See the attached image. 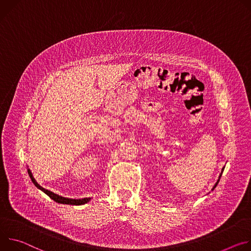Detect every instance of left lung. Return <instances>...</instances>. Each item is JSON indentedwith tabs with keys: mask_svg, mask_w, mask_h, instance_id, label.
Returning <instances> with one entry per match:
<instances>
[{
	"mask_svg": "<svg viewBox=\"0 0 251 251\" xmlns=\"http://www.w3.org/2000/svg\"><path fill=\"white\" fill-rule=\"evenodd\" d=\"M224 170H225V168H224V169H222V171H221V174H220V176H219V178H218V180L216 181V183L214 184V186L212 187V190H213V189H214V188L216 187V185H217V183H218V181H219V179H220V177H221V175H222V172H224Z\"/></svg>",
	"mask_w": 251,
	"mask_h": 251,
	"instance_id": "1",
	"label": "left lung"
}]
</instances>
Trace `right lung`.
<instances>
[{
  "mask_svg": "<svg viewBox=\"0 0 251 251\" xmlns=\"http://www.w3.org/2000/svg\"><path fill=\"white\" fill-rule=\"evenodd\" d=\"M27 174H29V176H30V177H31V179H32V181H33V183L39 188V189H41L42 191H44L47 196H49L52 201H54L55 202H58V203H63V204H72V205H81V204H85V203H87L88 201H90V198L89 199H81V200H73V199H67V198H63V197H60V196H58V194H55V193H53V192H51V191H50V190H48V189H45L44 187H42L37 181H36V179L34 178V176H33V175H32V173H31V171L30 170H27Z\"/></svg>",
  "mask_w": 251,
  "mask_h": 251,
  "instance_id": "1",
  "label": "right lung"
}]
</instances>
